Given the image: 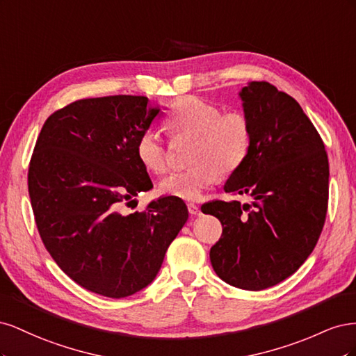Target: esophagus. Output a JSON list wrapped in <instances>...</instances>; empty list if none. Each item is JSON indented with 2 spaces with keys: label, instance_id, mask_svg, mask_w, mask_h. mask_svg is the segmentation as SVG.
<instances>
[{
  "label": "esophagus",
  "instance_id": "obj_1",
  "mask_svg": "<svg viewBox=\"0 0 356 356\" xmlns=\"http://www.w3.org/2000/svg\"><path fill=\"white\" fill-rule=\"evenodd\" d=\"M187 208H188V212H190L191 215H200V208L197 207V204H195V203H188V204H187Z\"/></svg>",
  "mask_w": 356,
  "mask_h": 356
}]
</instances>
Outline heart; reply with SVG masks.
<instances>
[{
	"label": "heart",
	"mask_w": 356,
	"mask_h": 356,
	"mask_svg": "<svg viewBox=\"0 0 356 356\" xmlns=\"http://www.w3.org/2000/svg\"><path fill=\"white\" fill-rule=\"evenodd\" d=\"M169 127L177 135L196 136L191 161L195 165L172 172L160 184L163 195L182 200H196L220 179V172L229 175L238 169L250 153L251 123L241 111L222 113L220 106L197 96L178 99L168 117ZM139 161L154 174H163L169 166L165 139L148 129L136 143Z\"/></svg>",
	"instance_id": "heart-1"
}]
</instances>
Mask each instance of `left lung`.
<instances>
[{"mask_svg":"<svg viewBox=\"0 0 356 356\" xmlns=\"http://www.w3.org/2000/svg\"><path fill=\"white\" fill-rule=\"evenodd\" d=\"M251 148L224 186L251 203L202 204L222 224L211 264L224 282L260 291L296 273L314 251L328 207L325 145L300 104L267 81L242 88Z\"/></svg>","mask_w":356,"mask_h":356,"instance_id":"left-lung-1","label":"left lung"}]
</instances>
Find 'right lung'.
Instances as JSON below:
<instances>
[{
  "mask_svg": "<svg viewBox=\"0 0 356 356\" xmlns=\"http://www.w3.org/2000/svg\"><path fill=\"white\" fill-rule=\"evenodd\" d=\"M159 111L147 96L75 101L47 118L31 157L41 241L74 282L99 296L122 298L152 284L188 220L186 203L170 196L122 212L153 188L136 143Z\"/></svg>",
  "mask_w": 356,
  "mask_h": 356,
  "instance_id": "add662e5",
  "label": "right lung"
}]
</instances>
